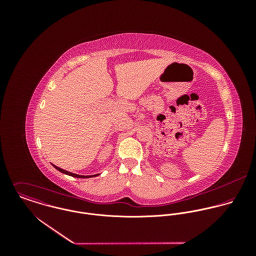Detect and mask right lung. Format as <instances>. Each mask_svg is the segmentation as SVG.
<instances>
[{"label":"right lung","mask_w":256,"mask_h":256,"mask_svg":"<svg viewBox=\"0 0 256 256\" xmlns=\"http://www.w3.org/2000/svg\"><path fill=\"white\" fill-rule=\"evenodd\" d=\"M53 166H54L57 170H59V172H61L65 174H68V176H74V178H94V176H100V174H94V176H80V174H73V172H67V170H62V168H58V166H54V164H53Z\"/></svg>","instance_id":"obj_1"}]
</instances>
